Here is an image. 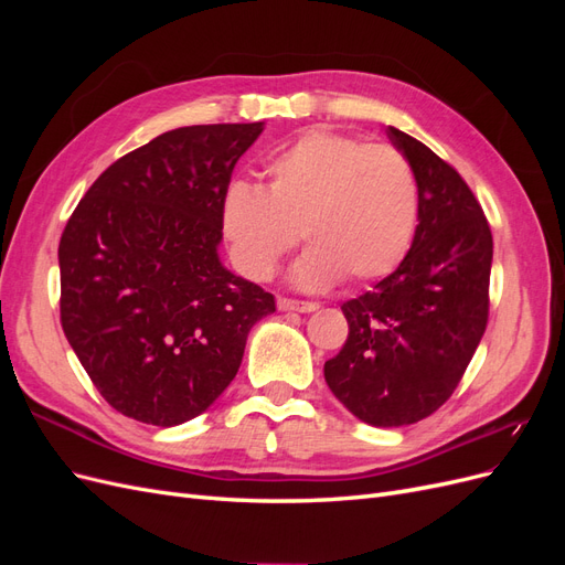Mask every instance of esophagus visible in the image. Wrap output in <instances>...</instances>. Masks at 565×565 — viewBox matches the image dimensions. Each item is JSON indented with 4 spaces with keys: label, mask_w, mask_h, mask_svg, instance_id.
<instances>
[{
    "label": "esophagus",
    "mask_w": 565,
    "mask_h": 565,
    "mask_svg": "<svg viewBox=\"0 0 565 565\" xmlns=\"http://www.w3.org/2000/svg\"><path fill=\"white\" fill-rule=\"evenodd\" d=\"M278 309L280 311H297V313H313L318 309V303L316 301H297V299L278 297Z\"/></svg>",
    "instance_id": "1"
}]
</instances>
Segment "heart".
I'll use <instances>...</instances> for the list:
<instances>
[{"instance_id":"obj_1","label":"heart","mask_w":565,"mask_h":565,"mask_svg":"<svg viewBox=\"0 0 565 565\" xmlns=\"http://www.w3.org/2000/svg\"><path fill=\"white\" fill-rule=\"evenodd\" d=\"M419 185L401 150L349 134L309 129L266 164V185L233 183L221 228L245 276L270 280L301 241L295 285L328 289L341 278L388 276L413 247Z\"/></svg>"}]
</instances>
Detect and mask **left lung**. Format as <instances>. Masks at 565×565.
I'll return each instance as SVG.
<instances>
[{
  "label": "left lung",
  "mask_w": 565,
  "mask_h": 565,
  "mask_svg": "<svg viewBox=\"0 0 565 565\" xmlns=\"http://www.w3.org/2000/svg\"><path fill=\"white\" fill-rule=\"evenodd\" d=\"M386 134L415 169L419 224L401 266L341 306L349 337L324 382L361 422L405 426L452 396L486 332L492 233L446 160L396 127Z\"/></svg>",
  "instance_id": "1"
}]
</instances>
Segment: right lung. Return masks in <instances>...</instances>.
<instances>
[{
	"instance_id": "1",
	"label": "right lung",
	"mask_w": 565,
	"mask_h": 565,
	"mask_svg": "<svg viewBox=\"0 0 565 565\" xmlns=\"http://www.w3.org/2000/svg\"><path fill=\"white\" fill-rule=\"evenodd\" d=\"M264 122L172 129L113 162L58 245L61 324L117 413L202 415L233 382L276 299L221 264V200Z\"/></svg>"
}]
</instances>
